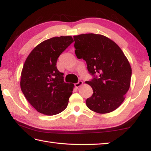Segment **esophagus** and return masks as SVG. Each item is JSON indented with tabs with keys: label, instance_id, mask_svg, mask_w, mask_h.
Wrapping results in <instances>:
<instances>
[{
	"label": "esophagus",
	"instance_id": "34e87169",
	"mask_svg": "<svg viewBox=\"0 0 151 151\" xmlns=\"http://www.w3.org/2000/svg\"><path fill=\"white\" fill-rule=\"evenodd\" d=\"M83 85V81H79L78 82V83H76L74 84L76 87H80L81 85Z\"/></svg>",
	"mask_w": 151,
	"mask_h": 151
}]
</instances>
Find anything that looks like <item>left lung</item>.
Listing matches in <instances>:
<instances>
[{
    "label": "left lung",
    "instance_id": "obj_1",
    "mask_svg": "<svg viewBox=\"0 0 151 151\" xmlns=\"http://www.w3.org/2000/svg\"><path fill=\"white\" fill-rule=\"evenodd\" d=\"M77 58L86 62L93 78L86 83L93 93L86 104L94 112H112L124 101L129 90L132 68L120 47L106 37L88 33L73 36Z\"/></svg>",
    "mask_w": 151,
    "mask_h": 151
}]
</instances>
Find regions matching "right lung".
<instances>
[{"label": "right lung", "mask_w": 151, "mask_h": 151, "mask_svg": "<svg viewBox=\"0 0 151 151\" xmlns=\"http://www.w3.org/2000/svg\"><path fill=\"white\" fill-rule=\"evenodd\" d=\"M73 42L71 36L47 39L34 48L25 62L21 89L28 102L39 112L55 115L68 106L74 85L65 83L63 73L56 68V62Z\"/></svg>", "instance_id": "1"}]
</instances>
